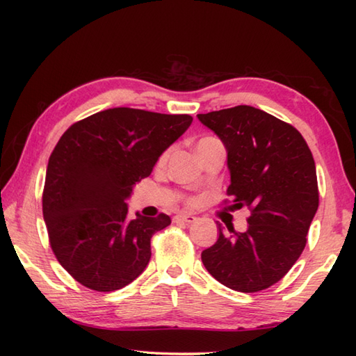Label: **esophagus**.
<instances>
[{
  "label": "esophagus",
  "mask_w": 356,
  "mask_h": 356,
  "mask_svg": "<svg viewBox=\"0 0 356 356\" xmlns=\"http://www.w3.org/2000/svg\"><path fill=\"white\" fill-rule=\"evenodd\" d=\"M195 220H197V217L193 214H185V213H180L174 217V222H182V223H194Z\"/></svg>",
  "instance_id": "esophagus-1"
}]
</instances>
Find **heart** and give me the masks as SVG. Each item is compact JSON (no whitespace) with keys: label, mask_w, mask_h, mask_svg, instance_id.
I'll return each mask as SVG.
<instances>
[{"label":"heart","mask_w":356,"mask_h":356,"mask_svg":"<svg viewBox=\"0 0 356 356\" xmlns=\"http://www.w3.org/2000/svg\"><path fill=\"white\" fill-rule=\"evenodd\" d=\"M165 157H166V154H163V156H162V161H163V159H165Z\"/></svg>","instance_id":"obj_1"}]
</instances>
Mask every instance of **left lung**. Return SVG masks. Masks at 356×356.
<instances>
[{
  "label": "left lung",
  "instance_id": "left-lung-1",
  "mask_svg": "<svg viewBox=\"0 0 356 356\" xmlns=\"http://www.w3.org/2000/svg\"><path fill=\"white\" fill-rule=\"evenodd\" d=\"M226 148L232 195L229 208H248L245 232L228 234L202 252L217 282L238 292H259L280 282L303 252L318 209L311 149L295 128L251 105L197 115Z\"/></svg>",
  "mask_w": 356,
  "mask_h": 356
}]
</instances>
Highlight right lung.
<instances>
[{
  "instance_id": "add662e5",
  "label": "right lung",
  "mask_w": 356,
  "mask_h": 356,
  "mask_svg": "<svg viewBox=\"0 0 356 356\" xmlns=\"http://www.w3.org/2000/svg\"><path fill=\"white\" fill-rule=\"evenodd\" d=\"M188 115L108 108L73 124L49 159L42 214L58 261L88 289L111 292L138 278L166 214L128 216L136 182L188 127Z\"/></svg>"
}]
</instances>
